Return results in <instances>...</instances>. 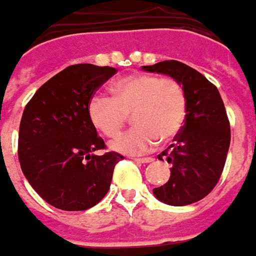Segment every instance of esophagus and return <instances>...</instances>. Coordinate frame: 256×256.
<instances>
[{
	"mask_svg": "<svg viewBox=\"0 0 256 256\" xmlns=\"http://www.w3.org/2000/svg\"><path fill=\"white\" fill-rule=\"evenodd\" d=\"M134 161H137V162H142V164H148V162H152V161H154V158H151V157H136Z\"/></svg>",
	"mask_w": 256,
	"mask_h": 256,
	"instance_id": "obj_1",
	"label": "esophagus"
}]
</instances>
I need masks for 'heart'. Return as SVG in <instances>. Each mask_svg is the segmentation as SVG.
I'll return each instance as SVG.
<instances>
[{"label": "heart", "mask_w": 256, "mask_h": 256, "mask_svg": "<svg viewBox=\"0 0 256 256\" xmlns=\"http://www.w3.org/2000/svg\"><path fill=\"white\" fill-rule=\"evenodd\" d=\"M110 96L94 95L88 102V118L94 128L108 137L122 132L132 114L136 126L110 142L122 154H144L160 138L168 142L185 123L188 98L184 85L172 77L132 74L110 86Z\"/></svg>", "instance_id": "1"}]
</instances>
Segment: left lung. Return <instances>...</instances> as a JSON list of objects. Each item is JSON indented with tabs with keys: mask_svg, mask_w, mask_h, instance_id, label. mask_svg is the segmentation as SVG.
Masks as SVG:
<instances>
[{
	"mask_svg": "<svg viewBox=\"0 0 256 256\" xmlns=\"http://www.w3.org/2000/svg\"><path fill=\"white\" fill-rule=\"evenodd\" d=\"M144 71L165 74L184 85L188 98L185 123L158 160L172 165L171 176L152 189L158 200L186 206L208 196L222 176L230 147V122L214 85L199 71L176 60L142 66Z\"/></svg>",
	"mask_w": 256,
	"mask_h": 256,
	"instance_id": "1",
	"label": "left lung"
}]
</instances>
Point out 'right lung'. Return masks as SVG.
<instances>
[{"instance_id":"right-lung-1","label":"right lung","mask_w":256,"mask_h":256,"mask_svg":"<svg viewBox=\"0 0 256 256\" xmlns=\"http://www.w3.org/2000/svg\"><path fill=\"white\" fill-rule=\"evenodd\" d=\"M114 67L76 64L42 85L20 119V168L48 204L78 212L95 206L108 194L114 165L123 156L94 152L105 142L88 118V102L116 74Z\"/></svg>"}]
</instances>
